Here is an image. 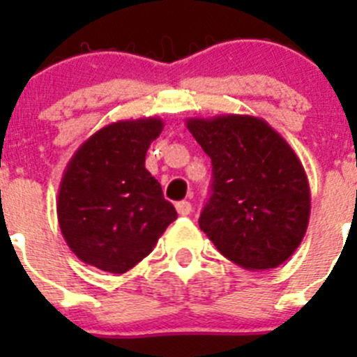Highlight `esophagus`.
Returning a JSON list of instances; mask_svg holds the SVG:
<instances>
[{
	"label": "esophagus",
	"instance_id": "esophagus-1",
	"mask_svg": "<svg viewBox=\"0 0 357 357\" xmlns=\"http://www.w3.org/2000/svg\"><path fill=\"white\" fill-rule=\"evenodd\" d=\"M176 211H178L179 215H190V214H192L193 207H192V204H190V202L183 200V202H178V204H176Z\"/></svg>",
	"mask_w": 357,
	"mask_h": 357
}]
</instances>
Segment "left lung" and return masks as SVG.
Masks as SVG:
<instances>
[{
    "label": "left lung",
    "mask_w": 357,
    "mask_h": 357,
    "mask_svg": "<svg viewBox=\"0 0 357 357\" xmlns=\"http://www.w3.org/2000/svg\"><path fill=\"white\" fill-rule=\"evenodd\" d=\"M186 128L212 162V195L200 229L240 268H278L301 245L311 214L307 176L297 153L254 115L195 117Z\"/></svg>",
    "instance_id": "left-lung-1"
}]
</instances>
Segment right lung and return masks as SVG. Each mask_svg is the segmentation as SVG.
<instances>
[{
  "mask_svg": "<svg viewBox=\"0 0 357 357\" xmlns=\"http://www.w3.org/2000/svg\"><path fill=\"white\" fill-rule=\"evenodd\" d=\"M158 117L117 121L89 136L67 164L56 202L62 235L82 262L122 275L153 250L178 218L146 171Z\"/></svg>",
  "mask_w": 357,
  "mask_h": 357,
  "instance_id": "add662e5",
  "label": "right lung"
}]
</instances>
